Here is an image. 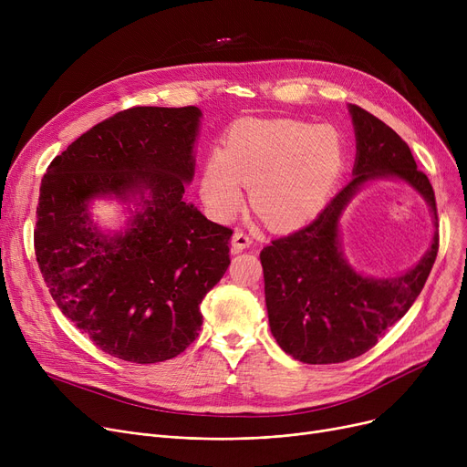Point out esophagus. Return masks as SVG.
Wrapping results in <instances>:
<instances>
[{"label":"esophagus","instance_id":"1","mask_svg":"<svg viewBox=\"0 0 467 467\" xmlns=\"http://www.w3.org/2000/svg\"><path fill=\"white\" fill-rule=\"evenodd\" d=\"M252 244H254V240L250 238V234H246L244 231H236V233L233 234V240H231V246H233V252H234V254L248 250V248L252 246Z\"/></svg>","mask_w":467,"mask_h":467}]
</instances>
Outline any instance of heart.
<instances>
[{"instance_id":"obj_1","label":"heart","mask_w":467,"mask_h":467,"mask_svg":"<svg viewBox=\"0 0 467 467\" xmlns=\"http://www.w3.org/2000/svg\"><path fill=\"white\" fill-rule=\"evenodd\" d=\"M345 161V141L331 125L244 119L206 159L201 196L213 219L231 221L244 206V183L266 223L291 231L322 212Z\"/></svg>"}]
</instances>
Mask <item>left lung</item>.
I'll return each instance as SVG.
<instances>
[{
    "label": "left lung",
    "instance_id": "left-lung-1",
    "mask_svg": "<svg viewBox=\"0 0 467 467\" xmlns=\"http://www.w3.org/2000/svg\"><path fill=\"white\" fill-rule=\"evenodd\" d=\"M356 134L352 182L342 187L310 225L263 248L265 303L278 347L310 365L348 361L365 354L407 314L430 276L439 234L422 259L398 276L373 278L348 263L340 217L373 182H401L426 201L437 229L435 194L416 168L409 145L359 106H348Z\"/></svg>",
    "mask_w": 467,
    "mask_h": 467
}]
</instances>
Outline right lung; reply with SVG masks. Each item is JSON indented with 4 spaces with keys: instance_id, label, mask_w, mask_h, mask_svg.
I'll return each mask as SVG.
<instances>
[{
    "instance_id": "obj_1",
    "label": "right lung",
    "mask_w": 467,
    "mask_h": 467,
    "mask_svg": "<svg viewBox=\"0 0 467 467\" xmlns=\"http://www.w3.org/2000/svg\"><path fill=\"white\" fill-rule=\"evenodd\" d=\"M202 111L132 108L79 136L41 180L36 257L62 314L106 354L157 363L199 337L201 303L231 265L233 231L185 201ZM94 200L128 221L98 226Z\"/></svg>"
}]
</instances>
